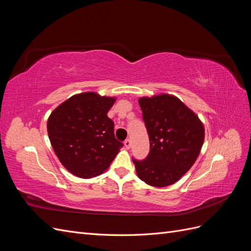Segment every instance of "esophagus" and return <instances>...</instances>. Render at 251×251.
Masks as SVG:
<instances>
[{"instance_id":"1","label":"esophagus","mask_w":251,"mask_h":251,"mask_svg":"<svg viewBox=\"0 0 251 251\" xmlns=\"http://www.w3.org/2000/svg\"><path fill=\"white\" fill-rule=\"evenodd\" d=\"M125 147H126V150H130V149H131V147H132V142H131V140H130V139H126V140L125 141Z\"/></svg>"}]
</instances>
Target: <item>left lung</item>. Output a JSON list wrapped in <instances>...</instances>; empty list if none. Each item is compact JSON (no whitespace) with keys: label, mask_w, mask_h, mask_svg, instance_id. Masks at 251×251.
<instances>
[{"label":"left lung","mask_w":251,"mask_h":251,"mask_svg":"<svg viewBox=\"0 0 251 251\" xmlns=\"http://www.w3.org/2000/svg\"><path fill=\"white\" fill-rule=\"evenodd\" d=\"M142 118L150 138V153L133 162L137 176L147 184H174L192 168L204 142L199 117L178 97L160 94L139 98Z\"/></svg>","instance_id":"left-lung-1"}]
</instances>
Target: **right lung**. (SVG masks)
<instances>
[{
  "label": "right lung",
  "mask_w": 251,
  "mask_h": 251,
  "mask_svg": "<svg viewBox=\"0 0 251 251\" xmlns=\"http://www.w3.org/2000/svg\"><path fill=\"white\" fill-rule=\"evenodd\" d=\"M114 102V97L80 93L60 103L49 116L51 146L60 163L76 177L89 179L102 174L124 147L107 115Z\"/></svg>",
  "instance_id": "1"
}]
</instances>
